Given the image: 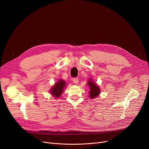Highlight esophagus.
Here are the masks:
<instances>
[{
    "mask_svg": "<svg viewBox=\"0 0 149 149\" xmlns=\"http://www.w3.org/2000/svg\"><path fill=\"white\" fill-rule=\"evenodd\" d=\"M72 81L74 84H78V83H79V79H77V78H74V79H72Z\"/></svg>",
    "mask_w": 149,
    "mask_h": 149,
    "instance_id": "esophagus-1",
    "label": "esophagus"
}]
</instances>
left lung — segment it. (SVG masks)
Segmentation results:
<instances>
[{
	"label": "left lung",
	"mask_w": 149,
	"mask_h": 149,
	"mask_svg": "<svg viewBox=\"0 0 149 149\" xmlns=\"http://www.w3.org/2000/svg\"><path fill=\"white\" fill-rule=\"evenodd\" d=\"M88 84L89 85V87H90L89 97L91 98H96L100 94V88H98V86L96 84L93 83L92 81H91V80L89 81Z\"/></svg>",
	"instance_id": "obj_1"
}]
</instances>
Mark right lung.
Masks as SVG:
<instances>
[{
	"label": "right lung",
	"instance_id": "1",
	"mask_svg": "<svg viewBox=\"0 0 149 149\" xmlns=\"http://www.w3.org/2000/svg\"><path fill=\"white\" fill-rule=\"evenodd\" d=\"M66 82L62 80H60L57 83L54 84L52 88H51V93L55 97H59L65 88Z\"/></svg>",
	"mask_w": 149,
	"mask_h": 149
}]
</instances>
